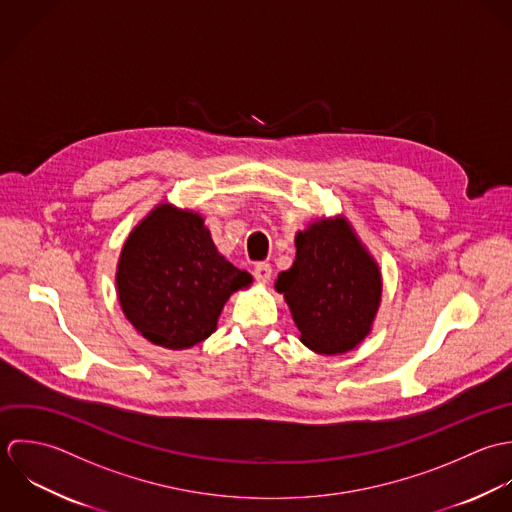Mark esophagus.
I'll return each instance as SVG.
<instances>
[{
	"instance_id": "esophagus-1",
	"label": "esophagus",
	"mask_w": 512,
	"mask_h": 512,
	"mask_svg": "<svg viewBox=\"0 0 512 512\" xmlns=\"http://www.w3.org/2000/svg\"><path fill=\"white\" fill-rule=\"evenodd\" d=\"M253 275L257 279V283L261 285H267L271 281V275H273V269L269 263H257L255 269H253Z\"/></svg>"
}]
</instances>
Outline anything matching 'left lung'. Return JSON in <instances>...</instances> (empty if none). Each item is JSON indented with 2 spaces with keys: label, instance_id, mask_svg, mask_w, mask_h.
Returning <instances> with one entry per match:
<instances>
[{
  "label": "left lung",
  "instance_id": "left-lung-1",
  "mask_svg": "<svg viewBox=\"0 0 512 512\" xmlns=\"http://www.w3.org/2000/svg\"><path fill=\"white\" fill-rule=\"evenodd\" d=\"M297 255L275 291L291 308L301 342L316 354L354 350L382 303V271L344 215L318 217L295 235Z\"/></svg>",
  "mask_w": 512,
  "mask_h": 512
}]
</instances>
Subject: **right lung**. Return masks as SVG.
Segmentation results:
<instances>
[{
    "mask_svg": "<svg viewBox=\"0 0 512 512\" xmlns=\"http://www.w3.org/2000/svg\"><path fill=\"white\" fill-rule=\"evenodd\" d=\"M114 281L120 308L142 338L186 350L217 330L229 297L253 277L217 251L202 213L162 202L128 233Z\"/></svg>",
    "mask_w": 512,
    "mask_h": 512,
    "instance_id": "1",
    "label": "right lung"
}]
</instances>
